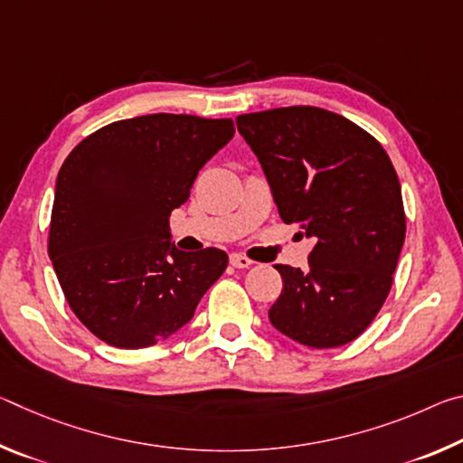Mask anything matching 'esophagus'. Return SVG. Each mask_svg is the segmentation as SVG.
<instances>
[{
    "label": "esophagus",
    "instance_id": "esophagus-1",
    "mask_svg": "<svg viewBox=\"0 0 463 463\" xmlns=\"http://www.w3.org/2000/svg\"><path fill=\"white\" fill-rule=\"evenodd\" d=\"M231 265L237 269H245V268H249V265H253V261H250L249 257L242 253H231Z\"/></svg>",
    "mask_w": 463,
    "mask_h": 463
}]
</instances>
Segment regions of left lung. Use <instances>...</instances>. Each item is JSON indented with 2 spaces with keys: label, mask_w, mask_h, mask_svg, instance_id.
Wrapping results in <instances>:
<instances>
[{
  "label": "left lung",
  "mask_w": 463,
  "mask_h": 463,
  "mask_svg": "<svg viewBox=\"0 0 463 463\" xmlns=\"http://www.w3.org/2000/svg\"><path fill=\"white\" fill-rule=\"evenodd\" d=\"M286 224L315 239L308 269L273 265L284 279L271 325L315 349L357 339L392 288L404 242L401 182L370 132L315 106L237 116ZM302 234V232H300Z\"/></svg>",
  "instance_id": "obj_1"
}]
</instances>
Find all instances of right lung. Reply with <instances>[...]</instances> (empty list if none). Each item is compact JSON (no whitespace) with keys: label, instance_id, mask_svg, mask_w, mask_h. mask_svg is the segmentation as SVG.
<instances>
[{"label":"right lung","instance_id":"obj_1","mask_svg":"<svg viewBox=\"0 0 463 463\" xmlns=\"http://www.w3.org/2000/svg\"><path fill=\"white\" fill-rule=\"evenodd\" d=\"M234 135L231 118L148 114L108 124L62 163L49 257L69 307L120 349L167 339L194 317L229 255L171 242V210Z\"/></svg>","mask_w":463,"mask_h":463}]
</instances>
